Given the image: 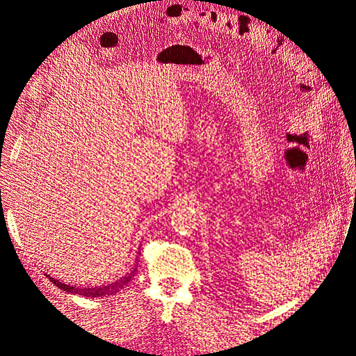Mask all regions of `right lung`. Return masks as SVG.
I'll list each match as a JSON object with an SVG mask.
<instances>
[{
    "label": "right lung",
    "instance_id": "obj_1",
    "mask_svg": "<svg viewBox=\"0 0 356 356\" xmlns=\"http://www.w3.org/2000/svg\"><path fill=\"white\" fill-rule=\"evenodd\" d=\"M136 273V268H134V270L131 273H127L126 276L120 277L118 281L115 282H111L108 285H102V286H93V288H83V286H71V285H67V284H62L59 282L58 279H53L50 277V275H46L50 281L55 284L58 288L67 291V293H72V294H79V296H84V297H105V296H113L115 294L117 291H120L126 286V284H129V281H132V277L135 276Z\"/></svg>",
    "mask_w": 356,
    "mask_h": 356
}]
</instances>
